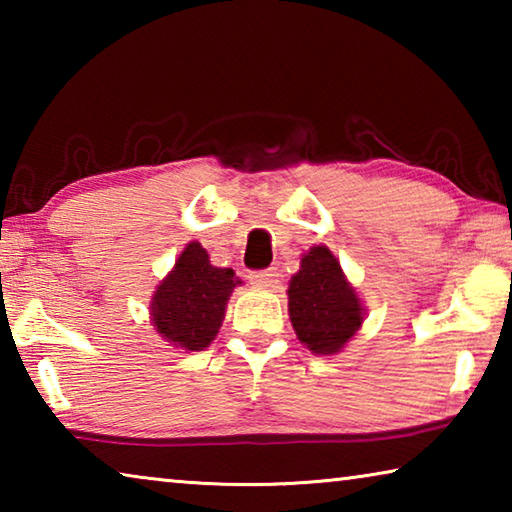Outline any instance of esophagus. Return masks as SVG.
Segmentation results:
<instances>
[{
  "label": "esophagus",
  "instance_id": "1",
  "mask_svg": "<svg viewBox=\"0 0 512 512\" xmlns=\"http://www.w3.org/2000/svg\"><path fill=\"white\" fill-rule=\"evenodd\" d=\"M277 277H280V273H277V268H264V271H253L250 273V282L255 284V287H275L277 284Z\"/></svg>",
  "mask_w": 512,
  "mask_h": 512
}]
</instances>
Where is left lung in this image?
<instances>
[{
    "label": "left lung",
    "mask_w": 512,
    "mask_h": 512,
    "mask_svg": "<svg viewBox=\"0 0 512 512\" xmlns=\"http://www.w3.org/2000/svg\"><path fill=\"white\" fill-rule=\"evenodd\" d=\"M289 316L298 339L316 354L339 352L361 327V302L325 246L311 248L291 277Z\"/></svg>",
    "instance_id": "left-lung-1"
}]
</instances>
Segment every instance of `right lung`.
Returning a JSON list of instances; mask_svg holds the SVG:
<instances>
[{"mask_svg":"<svg viewBox=\"0 0 512 512\" xmlns=\"http://www.w3.org/2000/svg\"><path fill=\"white\" fill-rule=\"evenodd\" d=\"M237 284L232 268L212 266L207 250L192 241L155 291L153 325L178 348L203 350L219 332L225 305Z\"/></svg>","mask_w":512,"mask_h":512,"instance_id":"1","label":"right lung"}]
</instances>
